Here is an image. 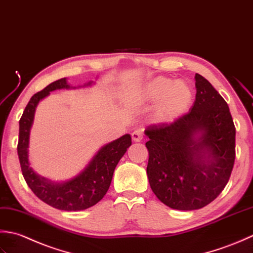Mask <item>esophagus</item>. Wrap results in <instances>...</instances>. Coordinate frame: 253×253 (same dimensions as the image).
<instances>
[{
	"mask_svg": "<svg viewBox=\"0 0 253 253\" xmlns=\"http://www.w3.org/2000/svg\"><path fill=\"white\" fill-rule=\"evenodd\" d=\"M132 140L134 142H141L143 140V132L141 130H135L132 133Z\"/></svg>",
	"mask_w": 253,
	"mask_h": 253,
	"instance_id": "esophagus-1",
	"label": "esophagus"
}]
</instances>
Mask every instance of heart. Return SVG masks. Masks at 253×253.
Segmentation results:
<instances>
[{
  "label": "heart",
  "mask_w": 253,
  "mask_h": 253,
  "mask_svg": "<svg viewBox=\"0 0 253 253\" xmlns=\"http://www.w3.org/2000/svg\"><path fill=\"white\" fill-rule=\"evenodd\" d=\"M144 98L148 102L159 101L153 115L154 121L170 123L179 119L191 108L194 91L187 82L158 76L145 86Z\"/></svg>",
  "instance_id": "b5f03b06"
}]
</instances>
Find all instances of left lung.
I'll return each mask as SVG.
<instances>
[{
    "mask_svg": "<svg viewBox=\"0 0 253 253\" xmlns=\"http://www.w3.org/2000/svg\"><path fill=\"white\" fill-rule=\"evenodd\" d=\"M195 101L171 123L146 127L149 185L169 208L202 209L227 184L235 163L236 128L227 102L195 74Z\"/></svg>",
    "mask_w": 253,
    "mask_h": 253,
    "instance_id": "1",
    "label": "left lung"
}]
</instances>
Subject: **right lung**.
<instances>
[{
  "instance_id": "add662e5",
  "label": "right lung",
  "mask_w": 253,
  "mask_h": 253,
  "mask_svg": "<svg viewBox=\"0 0 253 253\" xmlns=\"http://www.w3.org/2000/svg\"><path fill=\"white\" fill-rule=\"evenodd\" d=\"M90 84L91 82L87 85ZM62 88H70L66 79L53 82L30 98L19 120L17 154L25 181L41 201L62 211H82L97 204L105 197L110 187L113 171L132 141L130 134H126L102 146L83 171L69 181L53 182L36 173L28 159L29 134L36 107L50 91Z\"/></svg>"
}]
</instances>
